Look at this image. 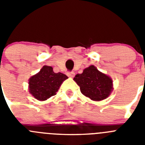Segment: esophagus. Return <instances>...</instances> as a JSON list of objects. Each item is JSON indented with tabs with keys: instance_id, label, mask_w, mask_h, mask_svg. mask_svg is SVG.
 <instances>
[{
	"instance_id": "34e87169",
	"label": "esophagus",
	"mask_w": 145,
	"mask_h": 145,
	"mask_svg": "<svg viewBox=\"0 0 145 145\" xmlns=\"http://www.w3.org/2000/svg\"><path fill=\"white\" fill-rule=\"evenodd\" d=\"M67 75H68L70 78H72V77H74V75H75V72H68L67 73Z\"/></svg>"
}]
</instances>
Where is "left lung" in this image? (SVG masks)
<instances>
[{"label":"left lung","instance_id":"left-lung-1","mask_svg":"<svg viewBox=\"0 0 145 145\" xmlns=\"http://www.w3.org/2000/svg\"><path fill=\"white\" fill-rule=\"evenodd\" d=\"M73 80L80 86V92L93 101L105 99L113 90L112 78L93 65L84 69L81 74H77Z\"/></svg>","mask_w":145,"mask_h":145}]
</instances>
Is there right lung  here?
Returning <instances> with one entry per match:
<instances>
[{"label":"right lung","instance_id":"1","mask_svg":"<svg viewBox=\"0 0 145 145\" xmlns=\"http://www.w3.org/2000/svg\"><path fill=\"white\" fill-rule=\"evenodd\" d=\"M67 78L65 74L54 72L52 67L44 65L38 73L29 78V92L38 100H46L57 94L60 86Z\"/></svg>","mask_w":145,"mask_h":145}]
</instances>
